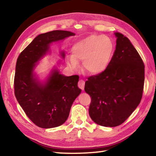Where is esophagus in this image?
<instances>
[{
	"mask_svg": "<svg viewBox=\"0 0 156 156\" xmlns=\"http://www.w3.org/2000/svg\"><path fill=\"white\" fill-rule=\"evenodd\" d=\"M78 87L80 89H82V90H84V85H85V82L83 80H80L78 82Z\"/></svg>",
	"mask_w": 156,
	"mask_h": 156,
	"instance_id": "1",
	"label": "esophagus"
}]
</instances>
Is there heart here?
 Masks as SVG:
<instances>
[{
	"mask_svg": "<svg viewBox=\"0 0 156 156\" xmlns=\"http://www.w3.org/2000/svg\"><path fill=\"white\" fill-rule=\"evenodd\" d=\"M114 51L111 39L100 35H91L76 42L72 48V55L67 58L71 68L78 67V62H83L84 70L91 75H98L106 70Z\"/></svg>",
	"mask_w": 156,
	"mask_h": 156,
	"instance_id": "obj_1",
	"label": "heart"
}]
</instances>
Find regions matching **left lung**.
<instances>
[{"label": "left lung", "mask_w": 156, "mask_h": 156, "mask_svg": "<svg viewBox=\"0 0 156 156\" xmlns=\"http://www.w3.org/2000/svg\"><path fill=\"white\" fill-rule=\"evenodd\" d=\"M117 45L108 68L85 82L92 98L89 115L96 123L113 127L122 124L140 105L144 90L145 66L130 40L115 33Z\"/></svg>", "instance_id": "8db88e82"}]
</instances>
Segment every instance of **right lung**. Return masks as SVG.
I'll return each mask as SVG.
<instances>
[{
	"label": "right lung",
	"mask_w": 156,
	"mask_h": 156,
	"mask_svg": "<svg viewBox=\"0 0 156 156\" xmlns=\"http://www.w3.org/2000/svg\"><path fill=\"white\" fill-rule=\"evenodd\" d=\"M74 35V33L62 30L39 34L16 60L15 97L27 117L41 128H54L64 124L73 102L81 92L77 75L66 76L54 66L46 78L41 80L35 71L39 62L50 51L51 44ZM60 55L64 59L65 52L62 51Z\"/></svg>",
	"instance_id": "obj_1"
}]
</instances>
